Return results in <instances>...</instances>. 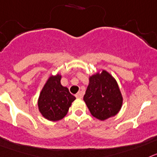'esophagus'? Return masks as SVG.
Returning <instances> with one entry per match:
<instances>
[{
    "mask_svg": "<svg viewBox=\"0 0 157 157\" xmlns=\"http://www.w3.org/2000/svg\"><path fill=\"white\" fill-rule=\"evenodd\" d=\"M76 97L77 98H82L83 97V93L81 92H79L78 93H77L76 94Z\"/></svg>",
    "mask_w": 157,
    "mask_h": 157,
    "instance_id": "1",
    "label": "esophagus"
}]
</instances>
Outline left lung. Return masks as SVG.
<instances>
[{
    "mask_svg": "<svg viewBox=\"0 0 157 157\" xmlns=\"http://www.w3.org/2000/svg\"><path fill=\"white\" fill-rule=\"evenodd\" d=\"M122 100L118 83L108 72L102 70L89 77L84 101L92 116L104 121L116 115Z\"/></svg>",
    "mask_w": 157,
    "mask_h": 157,
    "instance_id": "1",
    "label": "left lung"
}]
</instances>
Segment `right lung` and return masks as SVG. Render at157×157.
Segmentation results:
<instances>
[{"instance_id":"add662e5","label":"right lung","mask_w":157,"mask_h":157,"mask_svg":"<svg viewBox=\"0 0 157 157\" xmlns=\"http://www.w3.org/2000/svg\"><path fill=\"white\" fill-rule=\"evenodd\" d=\"M62 76H50L46 80L38 99L41 114L47 120L55 122L66 115L69 107L76 99L66 87L61 84Z\"/></svg>"}]
</instances>
